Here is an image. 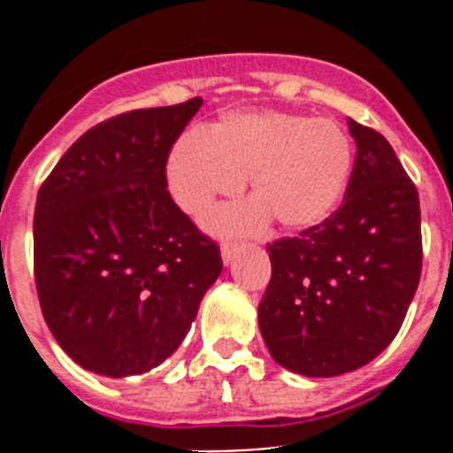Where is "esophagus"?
<instances>
[{
	"label": "esophagus",
	"instance_id": "34e87169",
	"mask_svg": "<svg viewBox=\"0 0 453 453\" xmlns=\"http://www.w3.org/2000/svg\"><path fill=\"white\" fill-rule=\"evenodd\" d=\"M238 251H240L238 242H224V245H222V261H224V265H231L235 256H238Z\"/></svg>",
	"mask_w": 453,
	"mask_h": 453
}]
</instances>
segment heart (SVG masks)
<instances>
[{
	"instance_id": "b5f03b06",
	"label": "heart",
	"mask_w": 453,
	"mask_h": 453,
	"mask_svg": "<svg viewBox=\"0 0 453 453\" xmlns=\"http://www.w3.org/2000/svg\"><path fill=\"white\" fill-rule=\"evenodd\" d=\"M354 170V145L329 118L286 111L226 113L206 131H186L167 158V186L186 213L250 183L251 202L219 206L206 224L219 234L279 226H318L345 197Z\"/></svg>"
}]
</instances>
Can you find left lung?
<instances>
[{
  "mask_svg": "<svg viewBox=\"0 0 453 453\" xmlns=\"http://www.w3.org/2000/svg\"><path fill=\"white\" fill-rule=\"evenodd\" d=\"M356 163L331 218L267 245L272 279L258 326L272 358L303 376H338L390 345L422 272L419 197L381 134L347 119Z\"/></svg>",
  "mask_w": 453,
  "mask_h": 453,
  "instance_id": "obj_1",
  "label": "left lung"
}]
</instances>
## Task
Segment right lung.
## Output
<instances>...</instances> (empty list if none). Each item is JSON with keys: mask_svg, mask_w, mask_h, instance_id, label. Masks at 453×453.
I'll return each instance as SVG.
<instances>
[{"mask_svg": "<svg viewBox=\"0 0 453 453\" xmlns=\"http://www.w3.org/2000/svg\"><path fill=\"white\" fill-rule=\"evenodd\" d=\"M203 99L92 127L35 199L34 270L45 322L72 361L122 379L170 358L222 272L219 247L167 192L174 140Z\"/></svg>", "mask_w": 453, "mask_h": 453, "instance_id": "right-lung-1", "label": "right lung"}]
</instances>
